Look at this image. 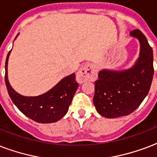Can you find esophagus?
<instances>
[{"instance_id":"obj_1","label":"esophagus","mask_w":157,"mask_h":157,"mask_svg":"<svg viewBox=\"0 0 157 157\" xmlns=\"http://www.w3.org/2000/svg\"><path fill=\"white\" fill-rule=\"evenodd\" d=\"M97 76L95 67L90 63L84 64L76 73V81L83 83L86 81H94Z\"/></svg>"}]
</instances>
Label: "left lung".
Listing matches in <instances>:
<instances>
[{
    "instance_id": "left-lung-1",
    "label": "left lung",
    "mask_w": 157,
    "mask_h": 157,
    "mask_svg": "<svg viewBox=\"0 0 157 157\" xmlns=\"http://www.w3.org/2000/svg\"><path fill=\"white\" fill-rule=\"evenodd\" d=\"M129 35L140 43L139 57L134 66L123 71L101 70L94 82V104L107 118L127 116L136 110L147 95L153 78V52L146 36L139 29Z\"/></svg>"
}]
</instances>
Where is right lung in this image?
I'll use <instances>...</instances> for the list:
<instances>
[{"label": "right lung", "instance_id": "1", "mask_svg": "<svg viewBox=\"0 0 157 157\" xmlns=\"http://www.w3.org/2000/svg\"><path fill=\"white\" fill-rule=\"evenodd\" d=\"M18 34L16 36L15 39ZM11 50L7 54L6 61V81L9 95L13 103L26 117L42 124L54 123L67 114L73 96L78 88L75 73L64 77L46 93L38 96H23L17 93L8 80V59Z\"/></svg>", "mask_w": 157, "mask_h": 157}]
</instances>
